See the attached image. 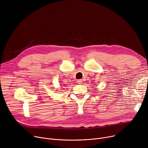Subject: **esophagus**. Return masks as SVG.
<instances>
[{
  "label": "esophagus",
  "mask_w": 148,
  "mask_h": 148,
  "mask_svg": "<svg viewBox=\"0 0 148 148\" xmlns=\"http://www.w3.org/2000/svg\"><path fill=\"white\" fill-rule=\"evenodd\" d=\"M82 83H83V80L82 79H78L77 80V83H78V84H82Z\"/></svg>",
  "instance_id": "obj_1"
}]
</instances>
